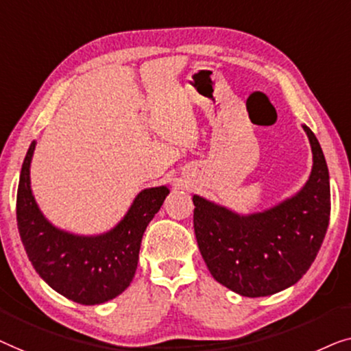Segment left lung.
<instances>
[{
	"instance_id": "left-lung-1",
	"label": "left lung",
	"mask_w": 351,
	"mask_h": 351,
	"mask_svg": "<svg viewBox=\"0 0 351 351\" xmlns=\"http://www.w3.org/2000/svg\"><path fill=\"white\" fill-rule=\"evenodd\" d=\"M313 169L307 184L263 213L239 216L194 195V230L218 283L246 298L270 295L298 283L317 258L329 226V171L307 125Z\"/></svg>"
}]
</instances>
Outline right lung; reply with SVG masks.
I'll use <instances>...</instances> for the list:
<instances>
[{
    "mask_svg": "<svg viewBox=\"0 0 351 351\" xmlns=\"http://www.w3.org/2000/svg\"><path fill=\"white\" fill-rule=\"evenodd\" d=\"M34 145H29L23 160L17 191V227L28 259L52 289L77 304L95 305L114 299L132 283L143 234L170 189L160 186L141 191L125 218L108 234H68L44 218L29 189Z\"/></svg>",
    "mask_w": 351,
    "mask_h": 351,
    "instance_id": "right-lung-1",
    "label": "right lung"
}]
</instances>
